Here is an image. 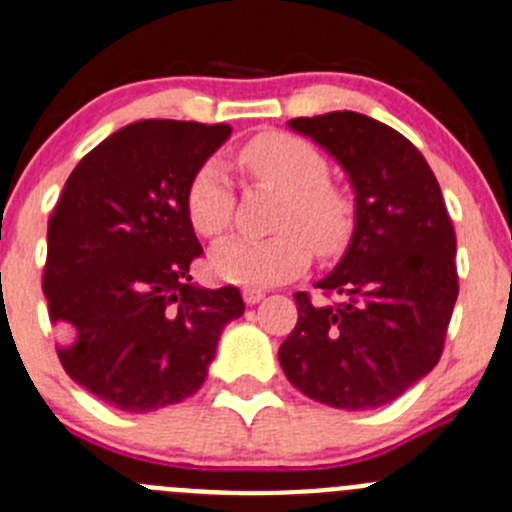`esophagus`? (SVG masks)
Returning a JSON list of instances; mask_svg holds the SVG:
<instances>
[{"instance_id": "34e87169", "label": "esophagus", "mask_w": 512, "mask_h": 512, "mask_svg": "<svg viewBox=\"0 0 512 512\" xmlns=\"http://www.w3.org/2000/svg\"><path fill=\"white\" fill-rule=\"evenodd\" d=\"M266 294L261 289H243V302L246 304H259Z\"/></svg>"}]
</instances>
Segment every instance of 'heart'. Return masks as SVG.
<instances>
[{
	"instance_id": "obj_1",
	"label": "heart",
	"mask_w": 512,
	"mask_h": 512,
	"mask_svg": "<svg viewBox=\"0 0 512 512\" xmlns=\"http://www.w3.org/2000/svg\"><path fill=\"white\" fill-rule=\"evenodd\" d=\"M243 170L284 192L276 213L281 233L251 241L231 236L210 251V271L238 287H274L294 279L309 264V248L320 256L342 251L353 233V203L327 182V159L292 134H261L238 154ZM185 210L195 233L215 238L233 215V187L223 164L208 159L190 177Z\"/></svg>"
}]
</instances>
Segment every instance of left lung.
<instances>
[{
    "mask_svg": "<svg viewBox=\"0 0 512 512\" xmlns=\"http://www.w3.org/2000/svg\"><path fill=\"white\" fill-rule=\"evenodd\" d=\"M320 144L355 192V228L335 269L294 294L299 320L281 342L289 383L332 409L386 406L421 381L444 348L457 302V238L424 154L391 126L355 111L289 121Z\"/></svg>",
    "mask_w": 512,
    "mask_h": 512,
    "instance_id": "1",
    "label": "left lung"
}]
</instances>
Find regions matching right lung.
I'll list each match as a JSON object with an SVG mask.
<instances>
[{
    "mask_svg": "<svg viewBox=\"0 0 512 512\" xmlns=\"http://www.w3.org/2000/svg\"><path fill=\"white\" fill-rule=\"evenodd\" d=\"M228 124L147 119L70 172L48 223L42 289L65 373L109 406L147 414L198 393L220 332L246 309L236 287L192 284L200 259L190 177Z\"/></svg>",
    "mask_w": 512,
    "mask_h": 512,
    "instance_id": "add662e5",
    "label": "right lung"
}]
</instances>
